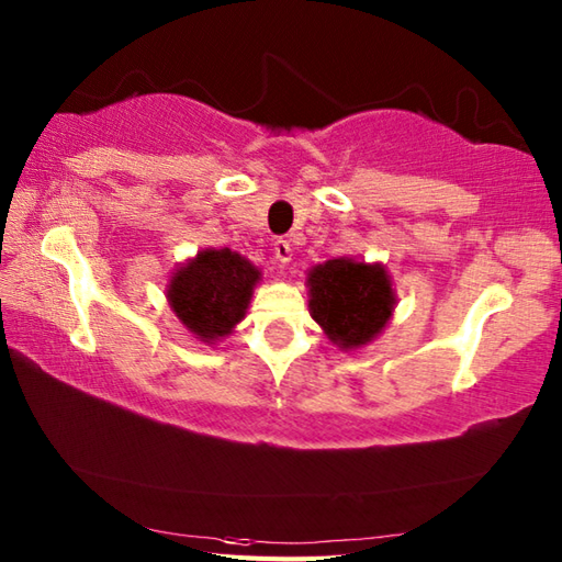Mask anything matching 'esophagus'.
Wrapping results in <instances>:
<instances>
[{"instance_id": "obj_1", "label": "esophagus", "mask_w": 562, "mask_h": 562, "mask_svg": "<svg viewBox=\"0 0 562 562\" xmlns=\"http://www.w3.org/2000/svg\"><path fill=\"white\" fill-rule=\"evenodd\" d=\"M272 252H274V260L280 262V268H284V265H288L290 260H292V246H290V240H282V238H278L272 243Z\"/></svg>"}]
</instances>
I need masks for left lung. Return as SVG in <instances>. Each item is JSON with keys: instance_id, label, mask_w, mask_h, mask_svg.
<instances>
[{"instance_id": "8db88e82", "label": "left lung", "mask_w": 562, "mask_h": 562, "mask_svg": "<svg viewBox=\"0 0 562 562\" xmlns=\"http://www.w3.org/2000/svg\"><path fill=\"white\" fill-rule=\"evenodd\" d=\"M310 314L339 349H361L383 331L395 307L381 262L334 258L307 272Z\"/></svg>"}]
</instances>
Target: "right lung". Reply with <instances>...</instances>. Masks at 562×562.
Listing matches in <instances>:
<instances>
[{
  "label": "right lung",
  "mask_w": 562,
  "mask_h": 562,
  "mask_svg": "<svg viewBox=\"0 0 562 562\" xmlns=\"http://www.w3.org/2000/svg\"><path fill=\"white\" fill-rule=\"evenodd\" d=\"M260 270L228 248H206L183 262L167 284L169 307L203 344L228 336L246 316Z\"/></svg>",
  "instance_id": "right-lung-1"
}]
</instances>
